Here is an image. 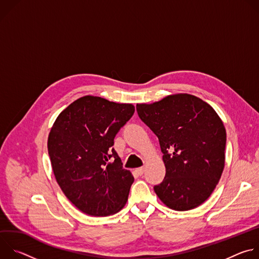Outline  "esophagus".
I'll return each instance as SVG.
<instances>
[{
  "label": "esophagus",
  "instance_id": "esophagus-1",
  "mask_svg": "<svg viewBox=\"0 0 259 259\" xmlns=\"http://www.w3.org/2000/svg\"><path fill=\"white\" fill-rule=\"evenodd\" d=\"M136 172H137L139 175H142V174H143V172H144V167L137 168V169H136Z\"/></svg>",
  "mask_w": 259,
  "mask_h": 259
}]
</instances>
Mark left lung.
Returning <instances> with one entry per match:
<instances>
[{"label": "left lung", "mask_w": 259, "mask_h": 259, "mask_svg": "<svg viewBox=\"0 0 259 259\" xmlns=\"http://www.w3.org/2000/svg\"><path fill=\"white\" fill-rule=\"evenodd\" d=\"M141 121L159 138L166 175L154 187L160 200L176 211L203 204L225 168L227 132L213 107L180 93L154 103H137Z\"/></svg>", "instance_id": "left-lung-1"}]
</instances>
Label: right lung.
Masks as SVG:
<instances>
[{"mask_svg": "<svg viewBox=\"0 0 259 259\" xmlns=\"http://www.w3.org/2000/svg\"><path fill=\"white\" fill-rule=\"evenodd\" d=\"M134 106L97 96L70 103L55 120L48 137L54 176L66 198L91 216L119 212L134 177L113 147Z\"/></svg>", "mask_w": 259, "mask_h": 259, "instance_id": "right-lung-1", "label": "right lung"}]
</instances>
